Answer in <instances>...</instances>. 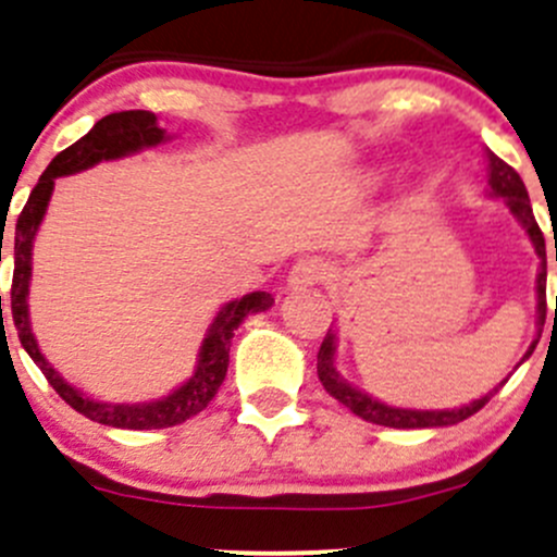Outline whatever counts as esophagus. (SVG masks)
Listing matches in <instances>:
<instances>
[{
    "instance_id": "1",
    "label": "esophagus",
    "mask_w": 557,
    "mask_h": 557,
    "mask_svg": "<svg viewBox=\"0 0 557 557\" xmlns=\"http://www.w3.org/2000/svg\"><path fill=\"white\" fill-rule=\"evenodd\" d=\"M325 274H329V263H325L323 258H301V261H296L294 269L288 272V288H312V285L323 283Z\"/></svg>"
}]
</instances>
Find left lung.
I'll use <instances>...</instances> for the list:
<instances>
[{
	"label": "left lung",
	"mask_w": 557,
	"mask_h": 557,
	"mask_svg": "<svg viewBox=\"0 0 557 557\" xmlns=\"http://www.w3.org/2000/svg\"><path fill=\"white\" fill-rule=\"evenodd\" d=\"M487 185H491V196H498V199L507 201V207L512 210V215L518 218L520 226L525 228L528 239H531L533 250H536V256H539V274H536L539 334H536V339L531 342V347H528L525 356H522V361H525V358H531L533 347H536L539 336H542L544 318H547V250H544V234H542V228H539L536 218H533L531 199H528V190H525V185H522L520 174L515 172L509 164H504V161L498 159L496 153H491V150H487ZM555 261H557V247H555ZM555 318H557V299H555ZM334 356H336V334H334V329H329V334H325L323 345H320V352H318V377H320V383H323L325 391H329V396H334L336 401L345 404L352 414L363 418L367 423L387 425V429H442V425L460 423V420H466V418H471L474 412H480V409L491 401L493 393H496L498 387L509 380L507 377L502 385L493 387L487 396L474 398V401L463 404V407L404 409V407H391V404L380 401V398L363 393L361 387H352L347 380H342L339 372H336V367H334Z\"/></svg>",
	"instance_id": "obj_1"
}]
</instances>
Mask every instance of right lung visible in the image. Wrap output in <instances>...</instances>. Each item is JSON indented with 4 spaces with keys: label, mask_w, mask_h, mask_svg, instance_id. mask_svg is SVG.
Wrapping results in <instances>:
<instances>
[{
    "label": "right lung",
    "mask_w": 557,
    "mask_h": 557,
    "mask_svg": "<svg viewBox=\"0 0 557 557\" xmlns=\"http://www.w3.org/2000/svg\"><path fill=\"white\" fill-rule=\"evenodd\" d=\"M166 132L159 126L153 112L148 110H123L104 115L102 121L94 123L91 132L86 137L77 139L66 150H61L48 170L42 172L35 190L29 194L24 212L15 223V237L10 243V256H13V288H10V307H13V323L18 329V339L24 350L29 352L32 361L42 369L45 380L53 385V391L70 404L75 412L86 414L88 420L112 429H128V431H150V429H170V425L185 423L188 418L199 414L207 404L215 398L218 387L226 380L228 369V350H232L234 331L247 314L267 312L274 305L272 294L267 290H252V294L234 299L221 307L215 320L207 329L205 342L199 347V361H196L194 374L185 380L183 385L174 387L170 396H161L156 401L143 404H107L97 398L86 396L77 391L75 385L66 383L59 372L48 363V358L39 352V345L32 334L29 323V283H32V247H35L37 228L42 223L45 212H48V201L53 196V185L59 177L75 174L83 170H91L99 161H115L123 156L139 153L145 148L166 143ZM2 261V256H0ZM2 310V296H0Z\"/></svg>",
    "instance_id": "right-lung-1"
}]
</instances>
